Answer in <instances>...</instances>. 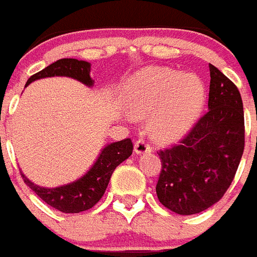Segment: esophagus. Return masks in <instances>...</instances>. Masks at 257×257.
Returning <instances> with one entry per match:
<instances>
[{"mask_svg":"<svg viewBox=\"0 0 257 257\" xmlns=\"http://www.w3.org/2000/svg\"><path fill=\"white\" fill-rule=\"evenodd\" d=\"M135 152L137 154H144V153L152 152V145L146 140H137L135 144Z\"/></svg>","mask_w":257,"mask_h":257,"instance_id":"1","label":"esophagus"}]
</instances>
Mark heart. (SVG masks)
Wrapping results in <instances>:
<instances>
[{
    "label": "heart",
    "mask_w": 257,
    "mask_h": 257,
    "mask_svg": "<svg viewBox=\"0 0 257 257\" xmlns=\"http://www.w3.org/2000/svg\"><path fill=\"white\" fill-rule=\"evenodd\" d=\"M204 100L201 78L169 68H148L137 73L126 91L129 109L137 117L150 116V132L162 141L182 137L198 116Z\"/></svg>",
    "instance_id": "obj_1"
}]
</instances>
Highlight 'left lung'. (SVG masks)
Returning a JSON list of instances; mask_svg holds the SVG:
<instances>
[{
  "label": "left lung",
  "instance_id": "8db88e82",
  "mask_svg": "<svg viewBox=\"0 0 257 257\" xmlns=\"http://www.w3.org/2000/svg\"><path fill=\"white\" fill-rule=\"evenodd\" d=\"M208 111L178 144L159 150L157 196L182 215L204 212L219 201L234 180L244 150V112L238 87L209 65Z\"/></svg>",
  "mask_w": 257,
  "mask_h": 257
}]
</instances>
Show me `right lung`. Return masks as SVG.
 Instances as JSON below:
<instances>
[{
    "mask_svg": "<svg viewBox=\"0 0 257 257\" xmlns=\"http://www.w3.org/2000/svg\"><path fill=\"white\" fill-rule=\"evenodd\" d=\"M66 75L87 86H92L94 82L90 78V64L75 59H61L51 64L45 69L31 75L26 83L29 86L31 82L45 77ZM133 152V144L131 139L121 140L105 146L99 158L94 163L90 171L83 178L61 185L57 188H44L34 184L22 174L23 182L35 192L43 201L49 206L57 209L62 213H79L91 209L103 197L112 172L115 171L121 162L129 158Z\"/></svg>",
    "mask_w": 257,
    "mask_h": 257,
    "instance_id": "add662e5",
    "label": "right lung"
}]
</instances>
